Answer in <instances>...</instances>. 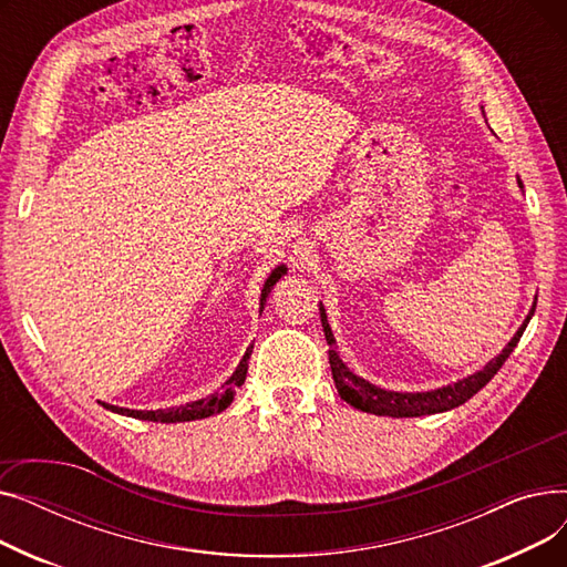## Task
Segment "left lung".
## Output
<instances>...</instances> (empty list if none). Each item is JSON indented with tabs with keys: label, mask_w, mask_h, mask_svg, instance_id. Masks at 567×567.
Returning <instances> with one entry per match:
<instances>
[{
	"label": "left lung",
	"mask_w": 567,
	"mask_h": 567,
	"mask_svg": "<svg viewBox=\"0 0 567 567\" xmlns=\"http://www.w3.org/2000/svg\"><path fill=\"white\" fill-rule=\"evenodd\" d=\"M535 308H530L526 321L519 326V331L515 333V338L508 342L494 361H489L481 372H475L453 385H443V389L430 391V393H391L372 385L370 381L355 377L338 355V347H336V338L331 333L329 319H326V310L323 306H319V315H321V326H323V336L326 342H329L333 349L329 351V361H331V372H333V381L336 389L340 393V398L355 406L361 411L374 413V415H391V419H413V415H427V413H441L455 409L460 404H464L466 400H471L475 393H478L483 385H487L492 381V377L501 370V365L508 361V355L513 353V349L517 347L528 319L533 317Z\"/></svg>",
	"instance_id": "left-lung-1"
}]
</instances>
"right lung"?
I'll list each match as a JSON object with an SVG mask.
<instances>
[{"mask_svg": "<svg viewBox=\"0 0 567 567\" xmlns=\"http://www.w3.org/2000/svg\"><path fill=\"white\" fill-rule=\"evenodd\" d=\"M287 274L285 266H278L276 271L268 276L264 289H261V306L266 303V296L268 291L274 289V285ZM252 353V347H248L244 361L238 363L236 372L225 381L223 391L220 393H214L208 395L204 400H197V402H190V404H184V406H172V409H161V411H133V409H122V406H112V404H103L105 409L114 411V413H124V415H131V419H140V421H154V423H186V421H197V419H206V415H214L218 411H223L231 398H234V389L236 385H241L246 381V372H248V359Z\"/></svg>", "mask_w": 567, "mask_h": 567, "instance_id": "obj_1", "label": "right lung"}]
</instances>
